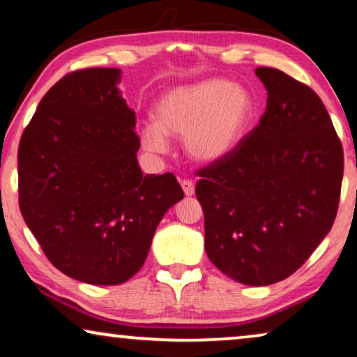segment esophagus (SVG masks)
<instances>
[{
    "mask_svg": "<svg viewBox=\"0 0 357 357\" xmlns=\"http://www.w3.org/2000/svg\"><path fill=\"white\" fill-rule=\"evenodd\" d=\"M180 185H182L183 193L187 195V197H193V195H195V185H193L192 180H182Z\"/></svg>",
    "mask_w": 357,
    "mask_h": 357,
    "instance_id": "1",
    "label": "esophagus"
}]
</instances>
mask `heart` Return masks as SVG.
I'll return each instance as SVG.
<instances>
[{
    "mask_svg": "<svg viewBox=\"0 0 357 357\" xmlns=\"http://www.w3.org/2000/svg\"><path fill=\"white\" fill-rule=\"evenodd\" d=\"M255 116V100L245 86L204 79L175 86L159 97L154 120L139 130L146 151L164 154L169 136H183L185 153L198 164H214L234 153Z\"/></svg>",
    "mask_w": 357,
    "mask_h": 357,
    "instance_id": "obj_1",
    "label": "heart"
}]
</instances>
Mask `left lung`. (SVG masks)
<instances>
[{
	"instance_id": "1",
	"label": "left lung",
	"mask_w": 357,
	"mask_h": 357,
	"mask_svg": "<svg viewBox=\"0 0 357 357\" xmlns=\"http://www.w3.org/2000/svg\"><path fill=\"white\" fill-rule=\"evenodd\" d=\"M266 110L232 154L199 170L204 248L247 286H270L304 265L333 226L343 148L320 97L275 68H257Z\"/></svg>"
}]
</instances>
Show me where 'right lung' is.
<instances>
[{"instance_id":"add662e5","label":"right lung","mask_w":357,"mask_h":357,"mask_svg":"<svg viewBox=\"0 0 357 357\" xmlns=\"http://www.w3.org/2000/svg\"><path fill=\"white\" fill-rule=\"evenodd\" d=\"M119 68L75 71L43 96L17 151L19 206L52 265L96 286L143 266L160 219L183 198L172 174L143 175Z\"/></svg>"}]
</instances>
